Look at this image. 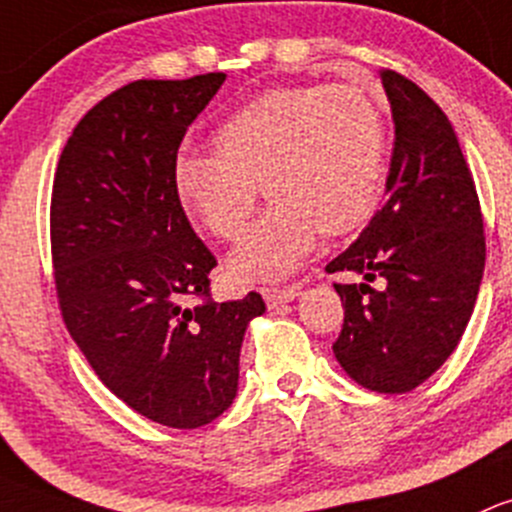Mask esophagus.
<instances>
[{
  "mask_svg": "<svg viewBox=\"0 0 512 512\" xmlns=\"http://www.w3.org/2000/svg\"><path fill=\"white\" fill-rule=\"evenodd\" d=\"M300 295L298 286H288V288H263V300H266L268 308H278L283 303H291Z\"/></svg>",
  "mask_w": 512,
  "mask_h": 512,
  "instance_id": "34e87169",
  "label": "esophagus"
}]
</instances>
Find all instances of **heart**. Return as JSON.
<instances>
[{
  "label": "heart",
  "instance_id": "b5f03b06",
  "mask_svg": "<svg viewBox=\"0 0 512 512\" xmlns=\"http://www.w3.org/2000/svg\"><path fill=\"white\" fill-rule=\"evenodd\" d=\"M217 152L177 157L175 189L224 241L244 236L258 184L273 204L229 258L236 281H281L308 258L318 229L345 234L370 219L384 187L387 138L357 86H283L246 103L214 135Z\"/></svg>",
  "mask_w": 512,
  "mask_h": 512
}]
</instances>
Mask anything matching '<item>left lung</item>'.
<instances>
[{"mask_svg":"<svg viewBox=\"0 0 512 512\" xmlns=\"http://www.w3.org/2000/svg\"><path fill=\"white\" fill-rule=\"evenodd\" d=\"M379 76L394 120L387 202L325 271L365 278L335 283L345 305L333 345L340 367L372 392L404 394L456 350L481 288L486 236L444 110L397 71Z\"/></svg>","mask_w":512,"mask_h":512,"instance_id":"obj_1","label":"left lung"}]
</instances>
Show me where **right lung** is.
I'll list each match as a JSON object with an SVG mask.
<instances>
[{
    "label": "right lung",
    "mask_w": 512,
    "mask_h": 512,
    "mask_svg": "<svg viewBox=\"0 0 512 512\" xmlns=\"http://www.w3.org/2000/svg\"><path fill=\"white\" fill-rule=\"evenodd\" d=\"M226 73L135 81L83 115L51 194V256L63 323L100 382L130 409L197 429L231 407L258 293L214 303L217 258L175 189L177 150ZM189 297H204L189 306Z\"/></svg>",
    "instance_id": "right-lung-1"
}]
</instances>
